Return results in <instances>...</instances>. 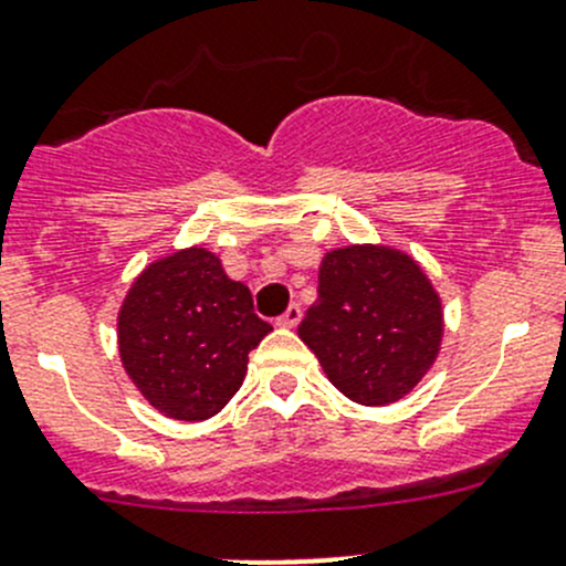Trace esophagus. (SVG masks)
Listing matches in <instances>:
<instances>
[{
    "instance_id": "esophagus-1",
    "label": "esophagus",
    "mask_w": 566,
    "mask_h": 566,
    "mask_svg": "<svg viewBox=\"0 0 566 566\" xmlns=\"http://www.w3.org/2000/svg\"><path fill=\"white\" fill-rule=\"evenodd\" d=\"M301 315H304V312H301V306L298 304H290L287 306V312H284L282 317H279V326H284V328H293V326H298L301 323Z\"/></svg>"
}]
</instances>
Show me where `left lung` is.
Masks as SVG:
<instances>
[{
	"mask_svg": "<svg viewBox=\"0 0 566 566\" xmlns=\"http://www.w3.org/2000/svg\"><path fill=\"white\" fill-rule=\"evenodd\" d=\"M442 334V301L426 271L373 243L323 256L317 301L298 326L328 381L361 406L409 395L437 361Z\"/></svg>",
	"mask_w": 566,
	"mask_h": 566,
	"instance_id": "8db88e82",
	"label": "left lung"
}]
</instances>
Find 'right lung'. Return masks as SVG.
<instances>
[{"label":"right lung","mask_w":566,"mask_h":566,"mask_svg":"<svg viewBox=\"0 0 566 566\" xmlns=\"http://www.w3.org/2000/svg\"><path fill=\"white\" fill-rule=\"evenodd\" d=\"M271 323L251 290L201 245L160 256L132 282L118 312V354L140 395L174 420H207L229 403L249 350Z\"/></svg>","instance_id":"1"}]
</instances>
